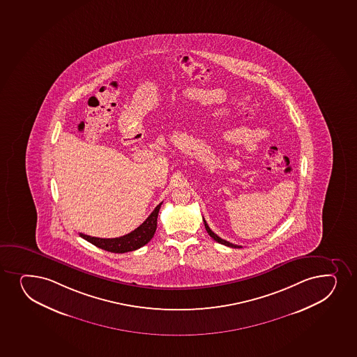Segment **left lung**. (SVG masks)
Masks as SVG:
<instances>
[{
    "instance_id": "1",
    "label": "left lung",
    "mask_w": 357,
    "mask_h": 357,
    "mask_svg": "<svg viewBox=\"0 0 357 357\" xmlns=\"http://www.w3.org/2000/svg\"><path fill=\"white\" fill-rule=\"evenodd\" d=\"M204 224H205L206 231L208 232L209 236L213 238L215 242L220 243V244H224V245L226 246H229V248H242L241 245H234V244H232V243L227 242V241H225V239H222V238L219 237V236H217V234H214L213 231L209 229V226L207 225V222H206L205 219H204Z\"/></svg>"
}]
</instances>
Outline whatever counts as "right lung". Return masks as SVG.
<instances>
[{"label":"right lung","instance_id":"obj_1","mask_svg":"<svg viewBox=\"0 0 357 357\" xmlns=\"http://www.w3.org/2000/svg\"><path fill=\"white\" fill-rule=\"evenodd\" d=\"M160 206H162V202L157 206L156 208L153 209V212L149 215L148 219L139 227H137L135 231H132L131 234H125L123 237L98 238L91 237L84 234H79V236L83 239L91 243L93 245L98 246L102 250L114 252V254H123L128 251L137 250L145 244H148L156 232L157 217H158Z\"/></svg>","mask_w":357,"mask_h":357}]
</instances>
